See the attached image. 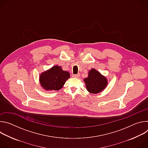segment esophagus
<instances>
[{
    "instance_id": "34e87169",
    "label": "esophagus",
    "mask_w": 148,
    "mask_h": 148,
    "mask_svg": "<svg viewBox=\"0 0 148 148\" xmlns=\"http://www.w3.org/2000/svg\"><path fill=\"white\" fill-rule=\"evenodd\" d=\"M73 77L74 78H79V76H80V74H73Z\"/></svg>"
}]
</instances>
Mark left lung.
Instances as JSON below:
<instances>
[{
    "mask_svg": "<svg viewBox=\"0 0 148 148\" xmlns=\"http://www.w3.org/2000/svg\"><path fill=\"white\" fill-rule=\"evenodd\" d=\"M87 90L91 94H98L102 91L108 85V79L95 69L88 72L87 78L84 79Z\"/></svg>",
    "mask_w": 148,
    "mask_h": 148,
    "instance_id": "left-lung-1",
    "label": "left lung"
}]
</instances>
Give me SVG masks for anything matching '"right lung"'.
<instances>
[{
    "instance_id": "obj_1",
    "label": "right lung",
    "mask_w": 148,
    "mask_h": 148,
    "mask_svg": "<svg viewBox=\"0 0 148 148\" xmlns=\"http://www.w3.org/2000/svg\"><path fill=\"white\" fill-rule=\"evenodd\" d=\"M70 77L68 71L62 70L60 66H54L40 74L39 82L45 91H57L62 88Z\"/></svg>"
}]
</instances>
